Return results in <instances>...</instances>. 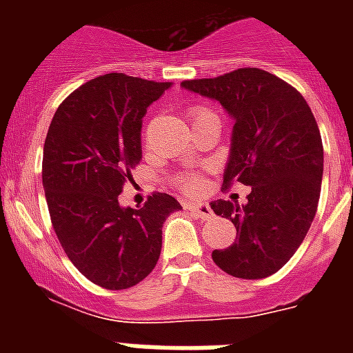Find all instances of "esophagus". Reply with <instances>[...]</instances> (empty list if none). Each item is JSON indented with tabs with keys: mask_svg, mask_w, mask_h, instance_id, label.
I'll return each mask as SVG.
<instances>
[{
	"mask_svg": "<svg viewBox=\"0 0 353 353\" xmlns=\"http://www.w3.org/2000/svg\"><path fill=\"white\" fill-rule=\"evenodd\" d=\"M187 209L190 210L198 220L207 221L214 216V212H212V209L209 207V203H201V201H199V203H188Z\"/></svg>",
	"mask_w": 353,
	"mask_h": 353,
	"instance_id": "1",
	"label": "esophagus"
}]
</instances>
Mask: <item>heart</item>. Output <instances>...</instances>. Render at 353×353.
I'll list each match as a JSON object with an SVG mask.
<instances>
[{
    "label": "heart",
    "instance_id": "obj_1",
    "mask_svg": "<svg viewBox=\"0 0 353 353\" xmlns=\"http://www.w3.org/2000/svg\"><path fill=\"white\" fill-rule=\"evenodd\" d=\"M190 115H192L194 122L203 121V119H216V115L210 112L209 108H192V110H190ZM183 185H185L188 190H194V188H198L199 183L196 181V179H192V177H185V179H183Z\"/></svg>",
    "mask_w": 353,
    "mask_h": 353
}]
</instances>
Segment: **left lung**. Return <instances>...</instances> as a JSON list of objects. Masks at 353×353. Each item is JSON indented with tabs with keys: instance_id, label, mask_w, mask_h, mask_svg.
Here are the masks:
<instances>
[{
	"instance_id": "8db88e82",
	"label": "left lung",
	"mask_w": 353,
	"mask_h": 353,
	"mask_svg": "<svg viewBox=\"0 0 353 353\" xmlns=\"http://www.w3.org/2000/svg\"><path fill=\"white\" fill-rule=\"evenodd\" d=\"M183 90L216 101L234 121L223 183L251 187L245 205L218 199L210 209L236 227V241L212 260L236 279H265L301 247L317 212L324 152L304 97L279 77L243 68Z\"/></svg>"
}]
</instances>
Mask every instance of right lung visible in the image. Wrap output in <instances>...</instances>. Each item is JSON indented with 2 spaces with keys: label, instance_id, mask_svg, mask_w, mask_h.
<instances>
[{
  "label": "right lung",
  "instance_id": "obj_1",
  "mask_svg": "<svg viewBox=\"0 0 353 353\" xmlns=\"http://www.w3.org/2000/svg\"><path fill=\"white\" fill-rule=\"evenodd\" d=\"M170 88L122 73L97 77L58 106L47 132L41 179L54 232L74 268L106 290H128L152 273L163 223L181 210L161 192L141 209L119 203L143 159L144 113Z\"/></svg>",
  "mask_w": 353,
  "mask_h": 353
}]
</instances>
